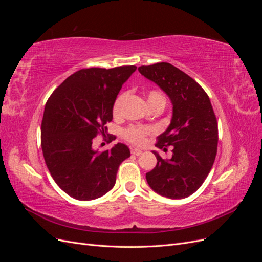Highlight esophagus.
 Here are the masks:
<instances>
[{
	"label": "esophagus",
	"mask_w": 262,
	"mask_h": 262,
	"mask_svg": "<svg viewBox=\"0 0 262 262\" xmlns=\"http://www.w3.org/2000/svg\"><path fill=\"white\" fill-rule=\"evenodd\" d=\"M142 153V150L141 149H138V148H131V154L132 155H136V156H139V155H141Z\"/></svg>",
	"instance_id": "1"
}]
</instances>
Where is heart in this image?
I'll list each match as a JSON object with an SVG mask.
<instances>
[{
  "mask_svg": "<svg viewBox=\"0 0 262 262\" xmlns=\"http://www.w3.org/2000/svg\"><path fill=\"white\" fill-rule=\"evenodd\" d=\"M124 99V95H119L113 105V114L115 117L120 116L121 105ZM146 100L148 106H152L158 102L165 104L164 95L157 90H150L146 95ZM153 133V129L144 125H130L123 131V138L134 145H143L146 142V138Z\"/></svg>",
  "mask_w": 262,
  "mask_h": 262,
  "instance_id": "obj_1",
  "label": "heart"
}]
</instances>
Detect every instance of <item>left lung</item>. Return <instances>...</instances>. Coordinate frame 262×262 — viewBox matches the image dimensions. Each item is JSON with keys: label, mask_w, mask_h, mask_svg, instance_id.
I'll use <instances>...</instances> for the list:
<instances>
[{"label": "left lung", "mask_w": 262, "mask_h": 262, "mask_svg": "<svg viewBox=\"0 0 262 262\" xmlns=\"http://www.w3.org/2000/svg\"><path fill=\"white\" fill-rule=\"evenodd\" d=\"M142 75L155 82L172 102L169 126L157 138L156 146L172 155L164 160L156 152L157 164L146 172L155 192L169 199H184L194 193L208 177L215 161L219 129L208 94L178 68L167 62L142 66Z\"/></svg>", "instance_id": "obj_1"}]
</instances>
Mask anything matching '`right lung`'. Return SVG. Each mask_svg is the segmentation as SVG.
Here are the masks:
<instances>
[{"label":"right lung","instance_id":"1","mask_svg":"<svg viewBox=\"0 0 262 262\" xmlns=\"http://www.w3.org/2000/svg\"><path fill=\"white\" fill-rule=\"evenodd\" d=\"M136 70L134 66L82 69L47 101L41 122L45 162L55 184L76 200L97 199L112 190L119 166L130 157L122 143L98 152L93 140L106 134L117 95ZM113 140L109 137V143Z\"/></svg>","mask_w":262,"mask_h":262}]
</instances>
